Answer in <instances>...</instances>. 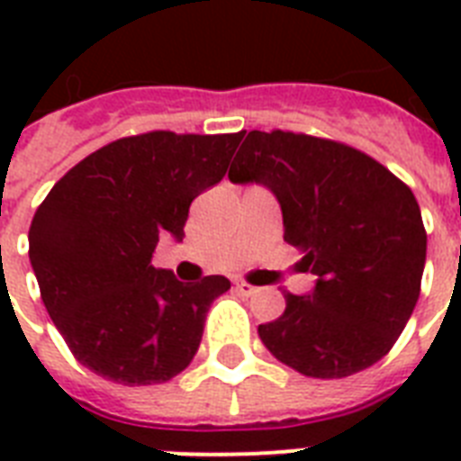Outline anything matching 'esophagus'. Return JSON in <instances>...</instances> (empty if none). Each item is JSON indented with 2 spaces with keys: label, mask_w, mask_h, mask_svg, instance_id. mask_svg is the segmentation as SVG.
Instances as JSON below:
<instances>
[{
  "label": "esophagus",
  "mask_w": 461,
  "mask_h": 461,
  "mask_svg": "<svg viewBox=\"0 0 461 461\" xmlns=\"http://www.w3.org/2000/svg\"><path fill=\"white\" fill-rule=\"evenodd\" d=\"M234 287H237V292L241 296H253L256 292H258V287H253V285H249V282H244V280H239Z\"/></svg>",
  "instance_id": "34e87169"
}]
</instances>
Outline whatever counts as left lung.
<instances>
[{
    "instance_id": "obj_1",
    "label": "left lung",
    "mask_w": 461,
    "mask_h": 461,
    "mask_svg": "<svg viewBox=\"0 0 461 461\" xmlns=\"http://www.w3.org/2000/svg\"><path fill=\"white\" fill-rule=\"evenodd\" d=\"M234 184H263L282 208L285 241L318 277L311 294L258 335L311 378H347L393 349L421 292L426 230L411 188L357 148L292 131H249Z\"/></svg>"
}]
</instances>
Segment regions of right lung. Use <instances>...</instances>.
<instances>
[{"instance_id":"1","label":"right lung","mask_w":461,"mask_h":461,"mask_svg":"<svg viewBox=\"0 0 461 461\" xmlns=\"http://www.w3.org/2000/svg\"><path fill=\"white\" fill-rule=\"evenodd\" d=\"M244 131H150L71 167L40 203L28 256L47 313L86 368L153 385L191 364L222 275L179 282L153 267L159 237L184 239L195 195L222 179Z\"/></svg>"}]
</instances>
